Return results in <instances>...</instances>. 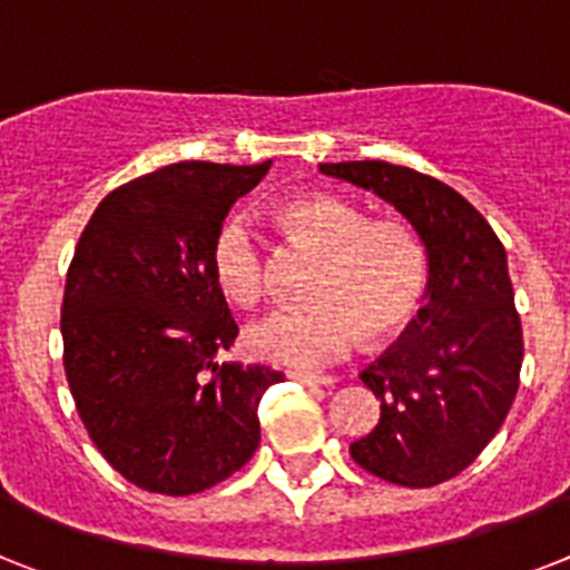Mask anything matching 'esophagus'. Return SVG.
Returning a JSON list of instances; mask_svg holds the SVG:
<instances>
[{
  "label": "esophagus",
  "mask_w": 570,
  "mask_h": 570,
  "mask_svg": "<svg viewBox=\"0 0 570 570\" xmlns=\"http://www.w3.org/2000/svg\"><path fill=\"white\" fill-rule=\"evenodd\" d=\"M293 376L295 382H301V385H309V389H330V385H333V376H315V374H301V371H293Z\"/></svg>",
  "instance_id": "34e87169"
}]
</instances>
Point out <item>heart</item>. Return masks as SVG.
<instances>
[{
	"label": "heart",
	"mask_w": 570,
	"mask_h": 570,
	"mask_svg": "<svg viewBox=\"0 0 570 570\" xmlns=\"http://www.w3.org/2000/svg\"><path fill=\"white\" fill-rule=\"evenodd\" d=\"M284 234L322 252L309 298L301 309H277L246 333L257 358L315 367L344 356L358 336L385 342L403 333L429 286V252L403 219H367L336 194L307 190L272 208ZM214 284L228 301L252 307L266 293L261 243L240 217L226 219L212 243Z\"/></svg>",
	"instance_id": "heart-1"
}]
</instances>
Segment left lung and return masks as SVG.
Returning a JSON list of instances; mask_svg holds the SVG:
<instances>
[{
	"label": "left lung",
	"mask_w": 570,
	"mask_h": 570,
	"mask_svg": "<svg viewBox=\"0 0 570 570\" xmlns=\"http://www.w3.org/2000/svg\"><path fill=\"white\" fill-rule=\"evenodd\" d=\"M318 170L394 205L429 252L417 318L358 374L380 400V423L353 440L351 455L391 484H443L484 452L519 391L524 342L507 252L490 223L432 176L389 161Z\"/></svg>",
	"instance_id": "left-lung-1"
}]
</instances>
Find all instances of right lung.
Returning <instances> with one entry per match:
<instances>
[{
  "instance_id": "right-lung-1",
  "label": "right lung",
  "mask_w": 570,
  "mask_h": 570,
  "mask_svg": "<svg viewBox=\"0 0 570 570\" xmlns=\"http://www.w3.org/2000/svg\"><path fill=\"white\" fill-rule=\"evenodd\" d=\"M263 165L179 161L95 208L66 275L63 365L86 432L130 484L194 495L261 443L257 403L284 380L217 356L237 338L212 243Z\"/></svg>"
}]
</instances>
